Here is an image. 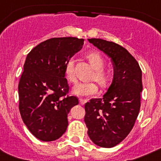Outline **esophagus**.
<instances>
[{"label": "esophagus", "instance_id": "esophagus-1", "mask_svg": "<svg viewBox=\"0 0 161 161\" xmlns=\"http://www.w3.org/2000/svg\"><path fill=\"white\" fill-rule=\"evenodd\" d=\"M79 101H80V103L81 104V105H85V104L88 102L87 99H84V98H80Z\"/></svg>", "mask_w": 161, "mask_h": 161}]
</instances>
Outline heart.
<instances>
[{"mask_svg":"<svg viewBox=\"0 0 161 161\" xmlns=\"http://www.w3.org/2000/svg\"><path fill=\"white\" fill-rule=\"evenodd\" d=\"M89 63L95 69L93 78L95 79L102 87H105L109 83V74L104 70L105 60L100 53L97 52H90L86 55ZM64 73L67 79L70 82L76 81V75L74 72V59L70 58L65 64ZM98 91L97 85L94 81L91 82H78L72 88V93L75 95L81 97L91 96L96 94Z\"/></svg>","mask_w":161,"mask_h":161,"instance_id":"b5f03b06","label":"heart"}]
</instances>
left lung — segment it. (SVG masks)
Returning <instances> with one entry per match:
<instances>
[{"label": "left lung", "instance_id": "obj_1", "mask_svg": "<svg viewBox=\"0 0 161 161\" xmlns=\"http://www.w3.org/2000/svg\"><path fill=\"white\" fill-rule=\"evenodd\" d=\"M111 59L114 79L102 98L85 105L88 135L96 145L113 147L133 128L140 109L143 89L142 71L136 59L119 44L101 39H88Z\"/></svg>", "mask_w": 161, "mask_h": 161}]
</instances>
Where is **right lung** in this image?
<instances>
[{
  "label": "right lung",
  "mask_w": 161,
  "mask_h": 161,
  "mask_svg": "<svg viewBox=\"0 0 161 161\" xmlns=\"http://www.w3.org/2000/svg\"><path fill=\"white\" fill-rule=\"evenodd\" d=\"M83 44V38H52L37 45L26 56L18 84L19 110L30 131L42 141L63 136L68 114L79 103L76 97L68 95L64 67Z\"/></svg>",
  "instance_id": "obj_1"
}]
</instances>
